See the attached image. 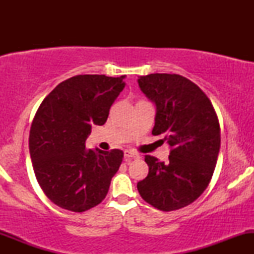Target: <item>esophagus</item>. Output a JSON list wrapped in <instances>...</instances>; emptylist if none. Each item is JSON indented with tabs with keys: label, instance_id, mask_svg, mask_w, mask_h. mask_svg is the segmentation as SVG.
I'll return each mask as SVG.
<instances>
[{
	"label": "esophagus",
	"instance_id": "1",
	"mask_svg": "<svg viewBox=\"0 0 254 254\" xmlns=\"http://www.w3.org/2000/svg\"><path fill=\"white\" fill-rule=\"evenodd\" d=\"M124 157H125V160H127V159H138L139 155H138V154L133 153V151H131V150H125L124 151Z\"/></svg>",
	"mask_w": 254,
	"mask_h": 254
}]
</instances>
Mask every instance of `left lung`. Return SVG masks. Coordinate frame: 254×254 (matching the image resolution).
Returning <instances> with one entry per match:
<instances>
[{"label": "left lung", "mask_w": 254, "mask_h": 254, "mask_svg": "<svg viewBox=\"0 0 254 254\" xmlns=\"http://www.w3.org/2000/svg\"><path fill=\"white\" fill-rule=\"evenodd\" d=\"M142 92L156 105L154 136L171 145L167 162L145 155L149 173L137 183L141 197L162 211L189 205L208 188L221 145L220 123L210 99L178 74L139 76Z\"/></svg>", "instance_id": "1"}]
</instances>
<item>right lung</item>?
Segmentation results:
<instances>
[{"instance_id":"add662e5","label":"right lung","mask_w":254,"mask_h":254,"mask_svg":"<svg viewBox=\"0 0 254 254\" xmlns=\"http://www.w3.org/2000/svg\"><path fill=\"white\" fill-rule=\"evenodd\" d=\"M124 77L76 75L40 104L30 131L34 174L60 208L83 212L100 204L123 161L119 149H86L92 125H104L123 90Z\"/></svg>"}]
</instances>
